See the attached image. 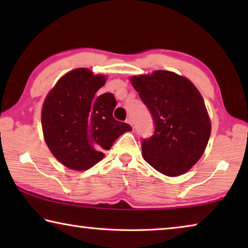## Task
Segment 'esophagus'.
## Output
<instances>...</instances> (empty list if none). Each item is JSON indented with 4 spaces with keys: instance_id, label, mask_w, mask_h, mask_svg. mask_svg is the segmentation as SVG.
<instances>
[{
    "instance_id": "34e87169",
    "label": "esophagus",
    "mask_w": 248,
    "mask_h": 248,
    "mask_svg": "<svg viewBox=\"0 0 248 248\" xmlns=\"http://www.w3.org/2000/svg\"><path fill=\"white\" fill-rule=\"evenodd\" d=\"M127 123L130 124V125H131V127L133 128V123H132V119L131 118H130V117H128V118H127Z\"/></svg>"
}]
</instances>
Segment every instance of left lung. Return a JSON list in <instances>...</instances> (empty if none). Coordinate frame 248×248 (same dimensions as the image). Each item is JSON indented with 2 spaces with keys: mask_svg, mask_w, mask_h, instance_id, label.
Wrapping results in <instances>:
<instances>
[{
  "mask_svg": "<svg viewBox=\"0 0 248 248\" xmlns=\"http://www.w3.org/2000/svg\"><path fill=\"white\" fill-rule=\"evenodd\" d=\"M130 81L155 125L153 136L142 139V156L166 176L186 173L202 156L211 133L202 96L189 79L170 71Z\"/></svg>",
  "mask_w": 248,
  "mask_h": 248,
  "instance_id": "left-lung-1",
  "label": "left lung"
}]
</instances>
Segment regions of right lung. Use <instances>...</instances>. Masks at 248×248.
Segmentation results:
<instances>
[{
    "label": "right lung",
    "instance_id": "right-lung-1",
    "mask_svg": "<svg viewBox=\"0 0 248 248\" xmlns=\"http://www.w3.org/2000/svg\"><path fill=\"white\" fill-rule=\"evenodd\" d=\"M104 75L77 69L63 75L49 92L41 110L45 141L59 162L68 169L85 170L104 157L130 124L116 120L114 94L97 96Z\"/></svg>",
    "mask_w": 248,
    "mask_h": 248
}]
</instances>
